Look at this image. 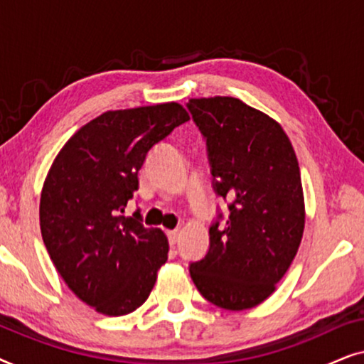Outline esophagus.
<instances>
[{"instance_id":"obj_1","label":"esophagus","mask_w":364,"mask_h":364,"mask_svg":"<svg viewBox=\"0 0 364 364\" xmlns=\"http://www.w3.org/2000/svg\"><path fill=\"white\" fill-rule=\"evenodd\" d=\"M167 237H168V243H171V245H176V243L178 242V232L177 230L167 232Z\"/></svg>"}]
</instances>
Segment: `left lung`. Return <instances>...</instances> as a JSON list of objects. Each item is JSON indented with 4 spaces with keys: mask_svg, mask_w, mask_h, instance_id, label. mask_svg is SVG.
<instances>
[{
    "mask_svg": "<svg viewBox=\"0 0 364 364\" xmlns=\"http://www.w3.org/2000/svg\"><path fill=\"white\" fill-rule=\"evenodd\" d=\"M187 107L207 141L213 188L232 200L227 225L213 223L207 255L188 272L205 300L248 310L277 290L300 247L305 198L296 154L275 119L240 99H191Z\"/></svg>",
    "mask_w": 364,
    "mask_h": 364,
    "instance_id": "8db88e82",
    "label": "left lung"
}]
</instances>
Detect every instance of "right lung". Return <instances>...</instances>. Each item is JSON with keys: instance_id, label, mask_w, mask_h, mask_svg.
I'll return each mask as SVG.
<instances>
[{"instance_id": "right-lung-1", "label": "right lung", "mask_w": 364, "mask_h": 364, "mask_svg": "<svg viewBox=\"0 0 364 364\" xmlns=\"http://www.w3.org/2000/svg\"><path fill=\"white\" fill-rule=\"evenodd\" d=\"M188 119L177 102L107 111L79 129L49 168L39 202L43 242L66 285L97 313L137 310L167 262L166 233L124 212L147 152Z\"/></svg>"}]
</instances>
